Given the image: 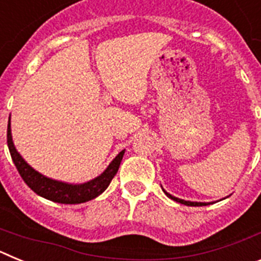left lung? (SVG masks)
<instances>
[{
    "label": "left lung",
    "instance_id": "8db88e82",
    "mask_svg": "<svg viewBox=\"0 0 261 261\" xmlns=\"http://www.w3.org/2000/svg\"><path fill=\"white\" fill-rule=\"evenodd\" d=\"M162 191H163V192L166 193V196H167L168 199L174 200V201H176V202H180V204L187 205V206H204V205H209V204H211V202H195V201H186V200L177 199V197H175V196L170 195V193L166 192V191L163 190V188H162Z\"/></svg>",
    "mask_w": 261,
    "mask_h": 261
}]
</instances>
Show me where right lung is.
Returning a JSON list of instances; mask_svg holds the SVG:
<instances>
[{
    "instance_id": "add662e5",
    "label": "right lung",
    "mask_w": 261,
    "mask_h": 261,
    "mask_svg": "<svg viewBox=\"0 0 261 261\" xmlns=\"http://www.w3.org/2000/svg\"><path fill=\"white\" fill-rule=\"evenodd\" d=\"M8 146L14 165L17 167L18 172H19L23 180H24V183L36 195L41 196V197H44L47 200H50V201L60 202V204H81V202H86L95 199L100 193L105 192L106 188L110 186L111 180L116 175L117 170L120 167V163H121V159H123L124 151H120L115 156L114 161L108 165V167L106 168L105 171L99 176H96L95 179H93V180L84 184H69L64 183V181L53 180L50 177L41 175L40 172L34 170L22 158V155L18 153L13 144L10 120H9L8 124Z\"/></svg>"
}]
</instances>
